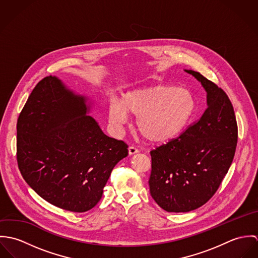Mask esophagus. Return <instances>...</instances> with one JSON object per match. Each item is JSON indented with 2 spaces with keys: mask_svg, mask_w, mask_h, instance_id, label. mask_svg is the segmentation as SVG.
<instances>
[{
  "mask_svg": "<svg viewBox=\"0 0 258 258\" xmlns=\"http://www.w3.org/2000/svg\"><path fill=\"white\" fill-rule=\"evenodd\" d=\"M128 151H129V155H134V154L139 152L138 148L135 147V146H130V147L128 148Z\"/></svg>",
  "mask_w": 258,
  "mask_h": 258,
  "instance_id": "obj_1",
  "label": "esophagus"
}]
</instances>
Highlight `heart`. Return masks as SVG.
I'll return each instance as SVG.
<instances>
[{
    "instance_id": "obj_1",
    "label": "heart",
    "mask_w": 258,
    "mask_h": 258,
    "mask_svg": "<svg viewBox=\"0 0 258 258\" xmlns=\"http://www.w3.org/2000/svg\"><path fill=\"white\" fill-rule=\"evenodd\" d=\"M192 93L175 85H155L131 90L120 103L109 106V120L122 125L128 114L137 116L139 132L148 140L169 141L178 136L196 112Z\"/></svg>"
}]
</instances>
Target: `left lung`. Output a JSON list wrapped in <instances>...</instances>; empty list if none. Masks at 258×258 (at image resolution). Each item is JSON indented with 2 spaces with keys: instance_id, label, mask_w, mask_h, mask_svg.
I'll return each instance as SVG.
<instances>
[{
  "instance_id": "8db88e82",
  "label": "left lung",
  "mask_w": 258,
  "mask_h": 258,
  "mask_svg": "<svg viewBox=\"0 0 258 258\" xmlns=\"http://www.w3.org/2000/svg\"><path fill=\"white\" fill-rule=\"evenodd\" d=\"M208 108L177 138L150 152L154 201L166 212L186 213L209 202L226 175L237 144V123L226 93L204 75Z\"/></svg>"
}]
</instances>
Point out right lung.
Masks as SVG:
<instances>
[{
	"label": "right lung",
	"mask_w": 258,
	"mask_h": 258,
	"mask_svg": "<svg viewBox=\"0 0 258 258\" xmlns=\"http://www.w3.org/2000/svg\"><path fill=\"white\" fill-rule=\"evenodd\" d=\"M85 97L55 76L41 79L17 123L20 172L39 197L74 213L94 208L128 145L105 135L86 113Z\"/></svg>",
	"instance_id": "right-lung-1"
}]
</instances>
